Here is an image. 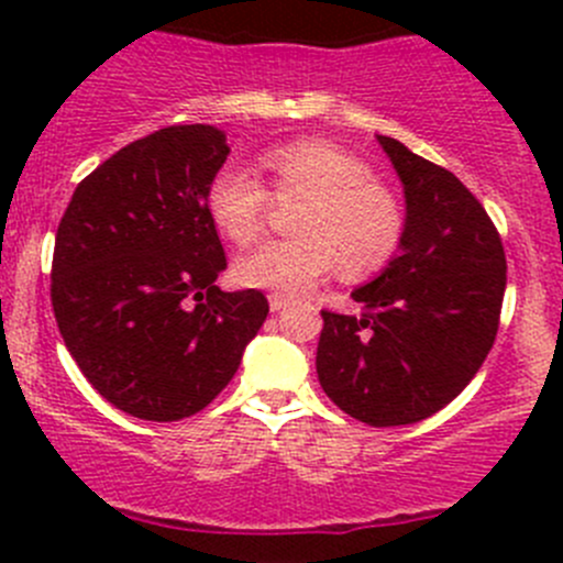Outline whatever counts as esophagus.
I'll use <instances>...</instances> for the list:
<instances>
[{
    "mask_svg": "<svg viewBox=\"0 0 563 563\" xmlns=\"http://www.w3.org/2000/svg\"><path fill=\"white\" fill-rule=\"evenodd\" d=\"M288 305H291V299L283 297V294H269V308L275 310V313H277V310H286Z\"/></svg>",
    "mask_w": 563,
    "mask_h": 563,
    "instance_id": "34e87169",
    "label": "esophagus"
}]
</instances>
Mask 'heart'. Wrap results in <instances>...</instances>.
Instances as JSON below:
<instances>
[{
  "label": "heart",
  "mask_w": 563,
  "mask_h": 563,
  "mask_svg": "<svg viewBox=\"0 0 563 563\" xmlns=\"http://www.w3.org/2000/svg\"><path fill=\"white\" fill-rule=\"evenodd\" d=\"M277 198H305L294 240L266 242L236 264V277L250 288L299 294L340 266L360 280L382 272L406 236V209L371 166L343 146L299 139L261 155ZM207 209L220 231L236 245H253L269 218V190L253 172L225 166L207 187Z\"/></svg>",
  "instance_id": "obj_1"
}]
</instances>
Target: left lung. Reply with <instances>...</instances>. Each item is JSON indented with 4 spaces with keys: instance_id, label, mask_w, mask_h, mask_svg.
<instances>
[{
    "instance_id": "8db88e82",
    "label": "left lung",
    "mask_w": 563,
    "mask_h": 563,
    "mask_svg": "<svg viewBox=\"0 0 563 563\" xmlns=\"http://www.w3.org/2000/svg\"><path fill=\"white\" fill-rule=\"evenodd\" d=\"M406 190L400 255L351 297L362 313L321 310L316 371L329 400L373 428L413 424L452 402L490 354L507 288L501 236L446 168L378 135Z\"/></svg>"
}]
</instances>
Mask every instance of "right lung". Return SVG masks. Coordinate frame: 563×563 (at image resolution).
<instances>
[{"label":"right lung","instance_id":"obj_1","mask_svg":"<svg viewBox=\"0 0 563 563\" xmlns=\"http://www.w3.org/2000/svg\"><path fill=\"white\" fill-rule=\"evenodd\" d=\"M225 157L212 124L155 130L81 179L56 229V327L87 382L130 417L207 408L269 313L255 288L214 286L225 253L207 187Z\"/></svg>","mask_w":563,"mask_h":563}]
</instances>
